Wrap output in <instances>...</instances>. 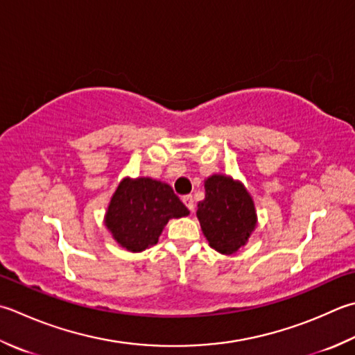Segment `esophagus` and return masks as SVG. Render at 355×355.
I'll list each match as a JSON object with an SVG mask.
<instances>
[{"mask_svg": "<svg viewBox=\"0 0 355 355\" xmlns=\"http://www.w3.org/2000/svg\"><path fill=\"white\" fill-rule=\"evenodd\" d=\"M182 200H183V203L186 205L187 209H189L191 212H193V209H196V203H193V197H192V196H184Z\"/></svg>", "mask_w": 355, "mask_h": 355, "instance_id": "obj_1", "label": "esophagus"}]
</instances>
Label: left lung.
I'll list each match as a JSON object with an SVG mask.
<instances>
[{
  "label": "left lung",
  "mask_w": 355,
  "mask_h": 355,
  "mask_svg": "<svg viewBox=\"0 0 355 355\" xmlns=\"http://www.w3.org/2000/svg\"><path fill=\"white\" fill-rule=\"evenodd\" d=\"M205 189L206 197L197 209L201 231L215 251L237 252L257 225L251 196L241 183L225 175L207 178Z\"/></svg>",
  "instance_id": "left-lung-1"
}]
</instances>
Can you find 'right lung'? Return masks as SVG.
Returning <instances> with one entry per match:
<instances>
[{"mask_svg": "<svg viewBox=\"0 0 355 355\" xmlns=\"http://www.w3.org/2000/svg\"><path fill=\"white\" fill-rule=\"evenodd\" d=\"M187 214L169 184L152 178H124L110 200L104 223L123 248L140 252L157 245L171 218Z\"/></svg>", "mask_w": 355, "mask_h": 355, "instance_id": "add662e5", "label": "right lung"}]
</instances>
